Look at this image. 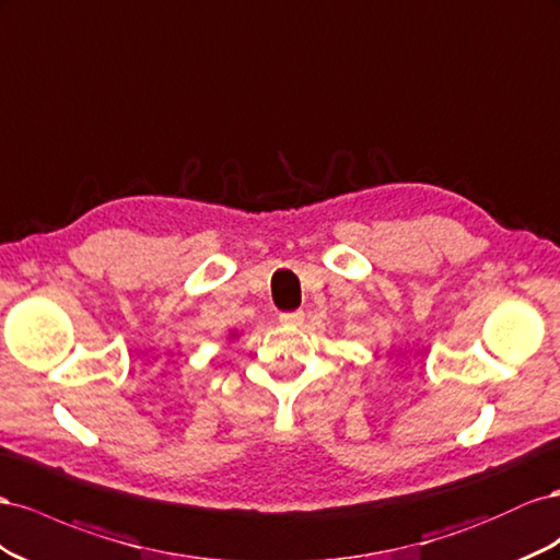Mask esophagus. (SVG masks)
I'll return each instance as SVG.
<instances>
[{"label": "esophagus", "instance_id": "34e87169", "mask_svg": "<svg viewBox=\"0 0 560 560\" xmlns=\"http://www.w3.org/2000/svg\"><path fill=\"white\" fill-rule=\"evenodd\" d=\"M279 322L283 326H300L302 322H305V314H302V312H283V314H279Z\"/></svg>", "mask_w": 560, "mask_h": 560}]
</instances>
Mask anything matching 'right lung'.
<instances>
[{
	"instance_id": "1",
	"label": "right lung",
	"mask_w": 560,
	"mask_h": 560,
	"mask_svg": "<svg viewBox=\"0 0 560 560\" xmlns=\"http://www.w3.org/2000/svg\"><path fill=\"white\" fill-rule=\"evenodd\" d=\"M236 338V330L234 332H230V340H234Z\"/></svg>"
}]
</instances>
